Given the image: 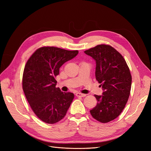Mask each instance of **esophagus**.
<instances>
[{
	"instance_id": "obj_1",
	"label": "esophagus",
	"mask_w": 151,
	"mask_h": 151,
	"mask_svg": "<svg viewBox=\"0 0 151 151\" xmlns=\"http://www.w3.org/2000/svg\"><path fill=\"white\" fill-rule=\"evenodd\" d=\"M76 96L77 97H85L86 96V94H82V93H77L76 94Z\"/></svg>"
}]
</instances>
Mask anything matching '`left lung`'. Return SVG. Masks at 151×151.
I'll use <instances>...</instances> for the list:
<instances>
[{"label":"left lung","instance_id":"1","mask_svg":"<svg viewBox=\"0 0 151 151\" xmlns=\"http://www.w3.org/2000/svg\"><path fill=\"white\" fill-rule=\"evenodd\" d=\"M84 53L96 61V79L103 90V95H94L98 103L90 113L99 122H109L120 115L129 99V68L122 55L108 45H97Z\"/></svg>","mask_w":151,"mask_h":151}]
</instances>
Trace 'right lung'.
Wrapping results in <instances>:
<instances>
[{
    "label": "right lung",
    "instance_id": "right-lung-1",
    "mask_svg": "<svg viewBox=\"0 0 151 151\" xmlns=\"http://www.w3.org/2000/svg\"><path fill=\"white\" fill-rule=\"evenodd\" d=\"M79 52L43 47L27 61L22 76V89L31 109L41 120L53 124L63 119L74 94L56 88L55 77L60 67Z\"/></svg>",
    "mask_w": 151,
    "mask_h": 151
}]
</instances>
